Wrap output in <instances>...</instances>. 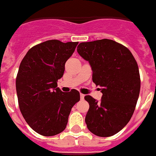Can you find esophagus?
Segmentation results:
<instances>
[{"instance_id": "esophagus-1", "label": "esophagus", "mask_w": 156, "mask_h": 156, "mask_svg": "<svg viewBox=\"0 0 156 156\" xmlns=\"http://www.w3.org/2000/svg\"><path fill=\"white\" fill-rule=\"evenodd\" d=\"M80 99H81V100H83L84 98V94H82V93H80Z\"/></svg>"}]
</instances>
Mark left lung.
I'll return each instance as SVG.
<instances>
[{"mask_svg": "<svg viewBox=\"0 0 156 156\" xmlns=\"http://www.w3.org/2000/svg\"><path fill=\"white\" fill-rule=\"evenodd\" d=\"M77 52L90 64L93 83L101 87L100 101L84 97L89 104L87 127L97 136L114 135L135 109L141 84L138 63L127 47L106 38L80 43Z\"/></svg>", "mask_w": 156, "mask_h": 156, "instance_id": "8db88e82", "label": "left lung"}]
</instances>
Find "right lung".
<instances>
[{
    "instance_id": "obj_1",
    "label": "right lung",
    "mask_w": 156,
    "mask_h": 156,
    "mask_svg": "<svg viewBox=\"0 0 156 156\" xmlns=\"http://www.w3.org/2000/svg\"><path fill=\"white\" fill-rule=\"evenodd\" d=\"M78 42L53 39L29 50L20 63L16 90L20 111L30 126L43 136L63 131L72 108L80 101L76 89L63 93L57 81Z\"/></svg>"
}]
</instances>
